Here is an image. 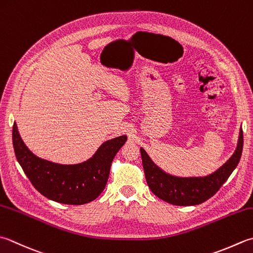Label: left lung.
<instances>
[{"mask_svg":"<svg viewBox=\"0 0 253 253\" xmlns=\"http://www.w3.org/2000/svg\"><path fill=\"white\" fill-rule=\"evenodd\" d=\"M244 133L240 128L237 148L219 169L205 176H175L158 167L143 148H140L146 181L153 194L169 204L177 206L199 205L215 195L240 161Z\"/></svg>","mask_w":253,"mask_h":253,"instance_id":"1","label":"left lung"}]
</instances>
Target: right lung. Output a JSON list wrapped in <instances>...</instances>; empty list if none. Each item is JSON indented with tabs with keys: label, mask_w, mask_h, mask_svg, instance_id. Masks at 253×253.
<instances>
[{
	"label": "right lung",
	"mask_w": 253,
	"mask_h": 253,
	"mask_svg": "<svg viewBox=\"0 0 253 253\" xmlns=\"http://www.w3.org/2000/svg\"><path fill=\"white\" fill-rule=\"evenodd\" d=\"M126 141V135L113 138L103 142L86 161L60 165L34 155L21 138L16 123L13 125L15 156L35 189L49 200L69 205L86 204L101 194L114 157Z\"/></svg>",
	"instance_id": "1"
}]
</instances>
